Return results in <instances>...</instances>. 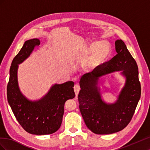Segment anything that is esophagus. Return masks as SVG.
<instances>
[{
	"label": "esophagus",
	"instance_id": "esophagus-1",
	"mask_svg": "<svg viewBox=\"0 0 150 150\" xmlns=\"http://www.w3.org/2000/svg\"><path fill=\"white\" fill-rule=\"evenodd\" d=\"M80 89H81V88H80V86H79V85L76 84V85L74 86V92H75V94H76V96H78V94H79V92Z\"/></svg>",
	"mask_w": 150,
	"mask_h": 150
}]
</instances>
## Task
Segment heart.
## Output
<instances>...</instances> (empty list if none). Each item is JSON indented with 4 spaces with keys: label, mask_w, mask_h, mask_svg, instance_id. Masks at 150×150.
I'll return each mask as SVG.
<instances>
[{
    "label": "heart",
    "mask_w": 150,
    "mask_h": 150,
    "mask_svg": "<svg viewBox=\"0 0 150 150\" xmlns=\"http://www.w3.org/2000/svg\"><path fill=\"white\" fill-rule=\"evenodd\" d=\"M85 59L83 62L84 69L91 72L101 69L105 66L112 55L110 44L103 41L95 40L90 42L84 51Z\"/></svg>",
    "instance_id": "obj_1"
}]
</instances>
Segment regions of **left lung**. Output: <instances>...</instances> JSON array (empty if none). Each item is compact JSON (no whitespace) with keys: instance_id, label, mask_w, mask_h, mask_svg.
Listing matches in <instances>:
<instances>
[{"instance_id":"obj_1","label":"left lung","mask_w":150,"mask_h":150,"mask_svg":"<svg viewBox=\"0 0 150 150\" xmlns=\"http://www.w3.org/2000/svg\"><path fill=\"white\" fill-rule=\"evenodd\" d=\"M116 55L101 69L84 74L80 79L79 110L85 124L95 134H108L123 129L132 119L141 96L138 67L121 39L116 40ZM121 71L125 78L117 101L109 104L101 98L98 86L101 76Z\"/></svg>"}]
</instances>
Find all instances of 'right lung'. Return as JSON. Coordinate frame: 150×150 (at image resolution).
<instances>
[{
    "label": "right lung",
    "instance_id": "1",
    "mask_svg": "<svg viewBox=\"0 0 150 150\" xmlns=\"http://www.w3.org/2000/svg\"><path fill=\"white\" fill-rule=\"evenodd\" d=\"M39 44V39L26 40L13 58L10 68L7 94L13 115L22 128L29 133L44 135L55 133L60 128L64 103L68 99H73L75 93L74 83L72 81L52 85L44 97L36 101L29 100L21 92L17 79L19 64L28 58Z\"/></svg>",
    "mask_w": 150,
    "mask_h": 150
}]
</instances>
